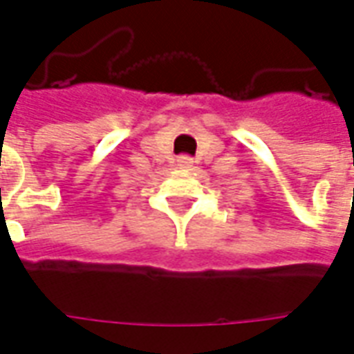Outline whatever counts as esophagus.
<instances>
[{"label":"esophagus","mask_w":354,"mask_h":354,"mask_svg":"<svg viewBox=\"0 0 354 354\" xmlns=\"http://www.w3.org/2000/svg\"><path fill=\"white\" fill-rule=\"evenodd\" d=\"M178 167L180 169H191L193 167V159L189 156H180L178 157Z\"/></svg>","instance_id":"obj_1"}]
</instances>
